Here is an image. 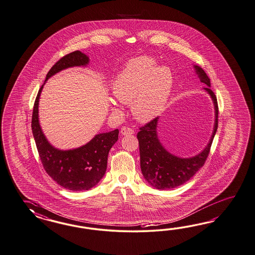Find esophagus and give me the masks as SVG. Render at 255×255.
Instances as JSON below:
<instances>
[{
	"label": "esophagus",
	"mask_w": 255,
	"mask_h": 255,
	"mask_svg": "<svg viewBox=\"0 0 255 255\" xmlns=\"http://www.w3.org/2000/svg\"><path fill=\"white\" fill-rule=\"evenodd\" d=\"M134 132L133 129H131L128 126H124L122 129H121V133L124 134V135H128V134H132Z\"/></svg>",
	"instance_id": "34e87169"
}]
</instances>
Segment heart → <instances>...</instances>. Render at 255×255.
<instances>
[{"instance_id": "1", "label": "heart", "mask_w": 255, "mask_h": 255, "mask_svg": "<svg viewBox=\"0 0 255 255\" xmlns=\"http://www.w3.org/2000/svg\"><path fill=\"white\" fill-rule=\"evenodd\" d=\"M172 71L157 68L151 57L140 56L128 63L112 85L113 96L121 103H131L132 115L148 122L163 110L172 91Z\"/></svg>"}]
</instances>
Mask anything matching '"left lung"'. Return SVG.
Wrapping results in <instances>:
<instances>
[{
    "label": "left lung",
    "mask_w": 255,
    "mask_h": 255,
    "mask_svg": "<svg viewBox=\"0 0 255 255\" xmlns=\"http://www.w3.org/2000/svg\"><path fill=\"white\" fill-rule=\"evenodd\" d=\"M200 81L208 87L204 88L213 98L215 108V124L214 133L206 148L196 157L180 158L166 151L157 137V124L158 118H154L150 122L139 128L137 132L140 165L145 179L152 186L165 190L181 186L190 179L195 173L204 165L215 132L218 127V103L217 98L211 89V81L206 72L199 66H195Z\"/></svg>",
    "instance_id": "1"
}]
</instances>
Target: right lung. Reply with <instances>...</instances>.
<instances>
[{
	"instance_id": "add662e5",
	"label": "right lung",
	"mask_w": 255,
	"mask_h": 255,
	"mask_svg": "<svg viewBox=\"0 0 255 255\" xmlns=\"http://www.w3.org/2000/svg\"><path fill=\"white\" fill-rule=\"evenodd\" d=\"M89 57L80 51L64 55L49 70L45 81L58 71L74 66H84ZM43 84L35 99L31 129L35 143L45 172L55 182L72 191L88 190L103 177L108 163V155L119 139V130L97 134L88 144L79 148L62 151L50 145L42 133L38 119V106Z\"/></svg>"
}]
</instances>
